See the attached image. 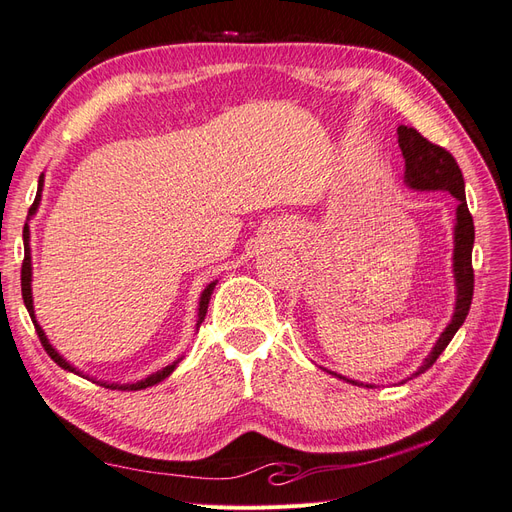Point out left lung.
<instances>
[{
    "label": "left lung",
    "mask_w": 512,
    "mask_h": 512,
    "mask_svg": "<svg viewBox=\"0 0 512 512\" xmlns=\"http://www.w3.org/2000/svg\"><path fill=\"white\" fill-rule=\"evenodd\" d=\"M397 141L406 160V183L412 190H446L451 192L457 200V224H455V256H453V271H455V284H457V303L455 314L444 333L440 335L438 344L433 346L431 354L416 371L414 376L425 374V371L438 361V356L444 348L451 344V339L459 331V327L466 320L472 294H474V269H472V247H474V220L466 203V185H463V175L457 160L448 153L444 147L427 141V138L410 126L397 128ZM342 378V376H339ZM352 384H359L348 380Z\"/></svg>",
    "instance_id": "8db88e82"
}]
</instances>
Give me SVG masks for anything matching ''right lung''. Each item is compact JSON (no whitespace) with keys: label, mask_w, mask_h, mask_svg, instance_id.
<instances>
[{"label":"right lung","mask_w":512,"mask_h":512,"mask_svg":"<svg viewBox=\"0 0 512 512\" xmlns=\"http://www.w3.org/2000/svg\"><path fill=\"white\" fill-rule=\"evenodd\" d=\"M40 192H42V177H40V181H38V194H36V200H34L32 209H29V215H34L36 209H38ZM23 241H25V258H23V267H21V292H23V301H25L27 312H29V316H32L36 333H38V337H40V342H42L46 354H49L51 359H53L59 367H64V369H68V371H74V374H79V371H76L66 359H61V356L55 352V348L49 344V339H46L44 331L40 329V324L36 322V316H34V301H32V256H29V226H27V224H25V228H23ZM215 284H218V282H211V284L203 290V294H200V303H198V327H200V324H203V320H205V316H207V307H209V299H211V292H213ZM177 363H179V361H175L173 365H168V367L156 371V374H151L149 378H145V380H141V382H134V384H106V382H104L102 386H106V389H117V391H141V389H147V386H153V384L162 382L164 378H168L170 374H173V369L177 367Z\"/></svg>","instance_id":"1"}]
</instances>
